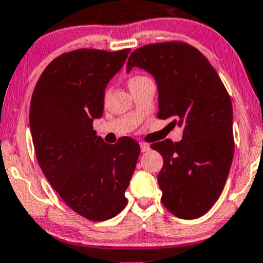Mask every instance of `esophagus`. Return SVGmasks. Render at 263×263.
I'll return each mask as SVG.
<instances>
[{"mask_svg":"<svg viewBox=\"0 0 263 263\" xmlns=\"http://www.w3.org/2000/svg\"><path fill=\"white\" fill-rule=\"evenodd\" d=\"M140 147H141V153H146V151L150 150V145L145 144V142H141V144H140Z\"/></svg>","mask_w":263,"mask_h":263,"instance_id":"obj_1","label":"esophagus"}]
</instances>
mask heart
<instances>
[{"label":"heart","mask_w":263,"mask_h":263,"mask_svg":"<svg viewBox=\"0 0 263 263\" xmlns=\"http://www.w3.org/2000/svg\"><path fill=\"white\" fill-rule=\"evenodd\" d=\"M140 79H142L141 76H135V78H132L131 80H129V82H134V81H137V80H140Z\"/></svg>","instance_id":"heart-1"}]
</instances>
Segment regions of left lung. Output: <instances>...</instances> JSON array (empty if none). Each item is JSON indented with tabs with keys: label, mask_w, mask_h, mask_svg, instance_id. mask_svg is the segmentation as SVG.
<instances>
[{
	"label": "left lung",
	"mask_w": 263,
	"mask_h": 263,
	"mask_svg": "<svg viewBox=\"0 0 263 263\" xmlns=\"http://www.w3.org/2000/svg\"><path fill=\"white\" fill-rule=\"evenodd\" d=\"M145 70L158 85V117L183 129L179 142H155L163 205L181 219L208 213L227 182L234 155L233 107L208 58L181 42L148 44L131 53L127 72Z\"/></svg>",
	"instance_id": "8db88e82"
}]
</instances>
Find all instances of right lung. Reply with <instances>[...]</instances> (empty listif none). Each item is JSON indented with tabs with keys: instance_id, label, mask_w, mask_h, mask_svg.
<instances>
[{
	"instance_id": "add662e5",
	"label": "right lung",
	"mask_w": 263,
	"mask_h": 263,
	"mask_svg": "<svg viewBox=\"0 0 263 263\" xmlns=\"http://www.w3.org/2000/svg\"><path fill=\"white\" fill-rule=\"evenodd\" d=\"M131 49H78L53 60L30 103L31 139L41 169L75 213L92 221L116 216L127 205L140 145L131 137L105 144L92 129L104 109L108 82Z\"/></svg>"
}]
</instances>
